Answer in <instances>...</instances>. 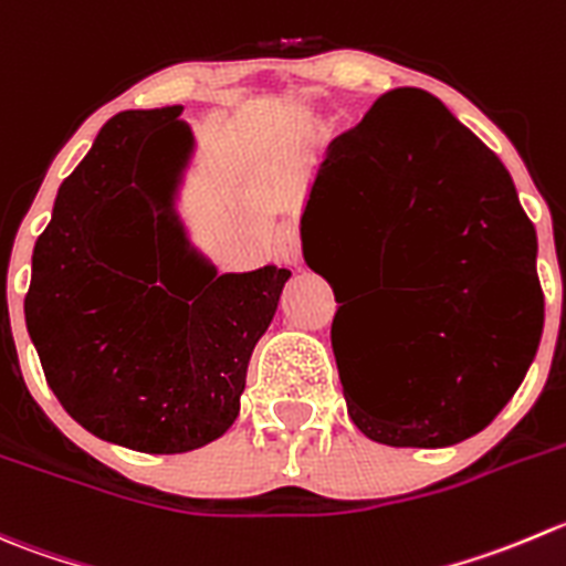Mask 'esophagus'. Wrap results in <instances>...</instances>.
<instances>
[{
  "instance_id": "1",
  "label": "esophagus",
  "mask_w": 566,
  "mask_h": 566,
  "mask_svg": "<svg viewBox=\"0 0 566 566\" xmlns=\"http://www.w3.org/2000/svg\"><path fill=\"white\" fill-rule=\"evenodd\" d=\"M276 256L287 265H301V238L293 227L279 229L276 234Z\"/></svg>"
}]
</instances>
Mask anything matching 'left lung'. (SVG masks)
Segmentation results:
<instances>
[{
	"instance_id": "obj_1",
	"label": "left lung",
	"mask_w": 566,
	"mask_h": 566,
	"mask_svg": "<svg viewBox=\"0 0 566 566\" xmlns=\"http://www.w3.org/2000/svg\"><path fill=\"white\" fill-rule=\"evenodd\" d=\"M304 260L334 251L384 284L365 359L337 356L348 415L373 442L446 448L479 434L523 384L545 323L536 232L512 177L437 96L389 91L339 135L301 218ZM337 298V290H334ZM339 301V298H337Z\"/></svg>"
}]
</instances>
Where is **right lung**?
Returning <instances> with one entry per match:
<instances>
[{
	"label": "right lung",
	"instance_id": "obj_1",
	"mask_svg": "<svg viewBox=\"0 0 566 566\" xmlns=\"http://www.w3.org/2000/svg\"><path fill=\"white\" fill-rule=\"evenodd\" d=\"M179 115V104L124 109L102 126L60 185L24 298L63 409L98 440L144 453L196 451L227 434L290 279L273 265L182 276L163 260L171 163L182 139L190 149Z\"/></svg>",
	"mask_w": 566,
	"mask_h": 566
}]
</instances>
